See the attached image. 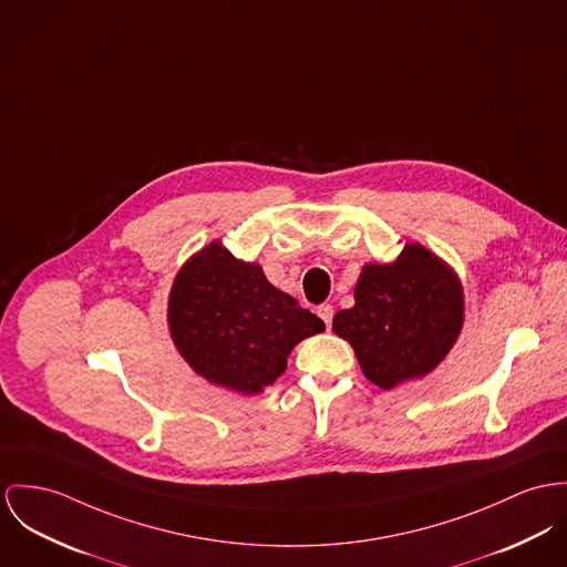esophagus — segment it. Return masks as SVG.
<instances>
[{
	"label": "esophagus",
	"instance_id": "1",
	"mask_svg": "<svg viewBox=\"0 0 567 567\" xmlns=\"http://www.w3.org/2000/svg\"><path fill=\"white\" fill-rule=\"evenodd\" d=\"M317 315H319V319L326 323V328H330V326H332V317H334V308H332V306H317Z\"/></svg>",
	"mask_w": 567,
	"mask_h": 567
}]
</instances>
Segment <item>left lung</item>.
<instances>
[{
    "instance_id": "left-lung-1",
    "label": "left lung",
    "mask_w": 567,
    "mask_h": 567,
    "mask_svg": "<svg viewBox=\"0 0 567 567\" xmlns=\"http://www.w3.org/2000/svg\"><path fill=\"white\" fill-rule=\"evenodd\" d=\"M353 298L355 305L337 312L332 330L384 391L427 375L462 330L460 280L419 244L405 246L391 265H367Z\"/></svg>"
}]
</instances>
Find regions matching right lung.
I'll return each mask as SVG.
<instances>
[{"mask_svg": "<svg viewBox=\"0 0 567 567\" xmlns=\"http://www.w3.org/2000/svg\"><path fill=\"white\" fill-rule=\"evenodd\" d=\"M168 323L196 373L246 394L271 384L291 349L326 328L296 298L269 285L259 265L237 261L218 241L178 271Z\"/></svg>", "mask_w": 567, "mask_h": 567, "instance_id": "right-lung-1", "label": "right lung"}]
</instances>
